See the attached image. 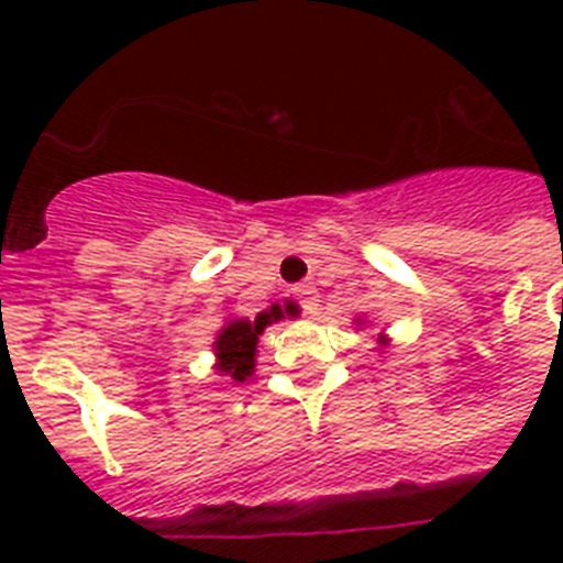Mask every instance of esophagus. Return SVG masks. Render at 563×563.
Masks as SVG:
<instances>
[{
    "label": "esophagus",
    "instance_id": "34e87169",
    "mask_svg": "<svg viewBox=\"0 0 563 563\" xmlns=\"http://www.w3.org/2000/svg\"><path fill=\"white\" fill-rule=\"evenodd\" d=\"M295 298H298V303L303 307V312H307V316H316V312H318V289H316V286H309V283H303V286H295Z\"/></svg>",
    "mask_w": 563,
    "mask_h": 563
}]
</instances>
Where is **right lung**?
<instances>
[{"mask_svg": "<svg viewBox=\"0 0 563 563\" xmlns=\"http://www.w3.org/2000/svg\"><path fill=\"white\" fill-rule=\"evenodd\" d=\"M280 316V309L272 307V312H260L254 321H230L221 330L219 342H216V356H219L221 374H228L236 383H245L251 371H254L256 339L265 330V324H272Z\"/></svg>", "mask_w": 563, "mask_h": 563, "instance_id": "1", "label": "right lung"}]
</instances>
